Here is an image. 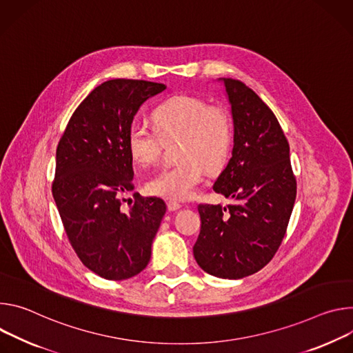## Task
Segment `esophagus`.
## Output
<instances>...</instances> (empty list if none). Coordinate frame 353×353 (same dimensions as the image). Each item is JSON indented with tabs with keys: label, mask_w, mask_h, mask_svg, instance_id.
<instances>
[{
	"label": "esophagus",
	"mask_w": 353,
	"mask_h": 353,
	"mask_svg": "<svg viewBox=\"0 0 353 353\" xmlns=\"http://www.w3.org/2000/svg\"><path fill=\"white\" fill-rule=\"evenodd\" d=\"M167 206H168V210H170V212H176V210H179V209L182 208L178 202H174V201H170V202L167 203Z\"/></svg>",
	"instance_id": "esophagus-1"
}]
</instances>
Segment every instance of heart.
I'll return each instance as SVG.
<instances>
[{
    "label": "heart",
    "instance_id": "obj_1",
    "mask_svg": "<svg viewBox=\"0 0 353 353\" xmlns=\"http://www.w3.org/2000/svg\"><path fill=\"white\" fill-rule=\"evenodd\" d=\"M157 134L143 123H133L128 147L134 163L150 165L160 159L161 137H182V163L163 168L147 181V190L174 202L190 199L202 183L206 168L219 170L231 144V123L227 112L198 97L176 95L152 113Z\"/></svg>",
    "mask_w": 353,
    "mask_h": 353
}]
</instances>
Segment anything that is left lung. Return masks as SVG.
Wrapping results in <instances>:
<instances>
[{
	"label": "left lung",
	"instance_id": "8db88e82",
	"mask_svg": "<svg viewBox=\"0 0 353 353\" xmlns=\"http://www.w3.org/2000/svg\"><path fill=\"white\" fill-rule=\"evenodd\" d=\"M231 106V159L213 185L230 205H199L193 255L209 275L241 279L276 254L296 201L290 148L276 116L244 83L219 78Z\"/></svg>",
	"mask_w": 353,
	"mask_h": 353
}]
</instances>
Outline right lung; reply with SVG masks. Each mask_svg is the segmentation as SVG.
Wrapping results in <instances>:
<instances>
[{
  "label": "right lung",
  "instance_id": "right-lung-1",
  "mask_svg": "<svg viewBox=\"0 0 353 353\" xmlns=\"http://www.w3.org/2000/svg\"><path fill=\"white\" fill-rule=\"evenodd\" d=\"M164 90L125 78L98 85L72 113L56 151L52 190L67 237L81 262L108 281L133 278L148 265L167 212L163 199L139 193L129 212L122 209L134 188L129 129L140 106Z\"/></svg>",
  "mask_w": 353,
  "mask_h": 353
}]
</instances>
